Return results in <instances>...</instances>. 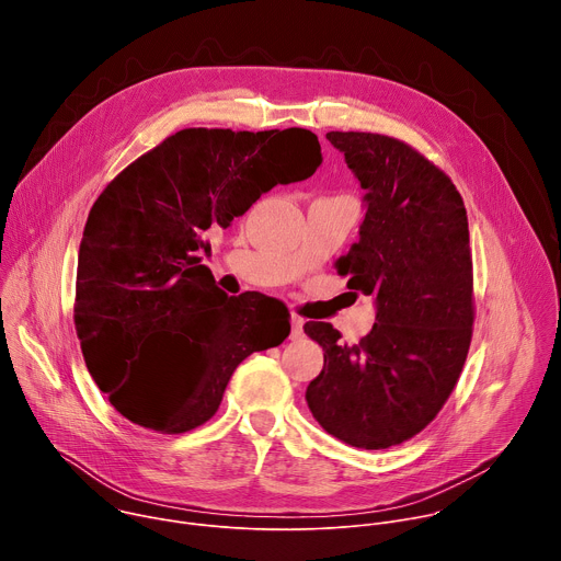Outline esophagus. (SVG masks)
I'll list each match as a JSON object with an SVG mask.
<instances>
[{
  "label": "esophagus",
  "mask_w": 561,
  "mask_h": 561,
  "mask_svg": "<svg viewBox=\"0 0 561 561\" xmlns=\"http://www.w3.org/2000/svg\"><path fill=\"white\" fill-rule=\"evenodd\" d=\"M301 335H304V319L297 317V314H293V317H290V337H293V340H299Z\"/></svg>",
  "instance_id": "esophagus-1"
}]
</instances>
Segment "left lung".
<instances>
[{
  "label": "left lung",
  "mask_w": 561,
  "mask_h": 561,
  "mask_svg": "<svg viewBox=\"0 0 561 561\" xmlns=\"http://www.w3.org/2000/svg\"><path fill=\"white\" fill-rule=\"evenodd\" d=\"M327 139L364 188L359 239L335 266L351 290L373 297L375 324L353 346L327 322L304 324L324 348L306 402L333 437L379 450L426 428L463 368L472 335L468 217L448 175L409 144L353 130Z\"/></svg>",
  "instance_id": "obj_1"
}]
</instances>
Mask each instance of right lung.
<instances>
[{
    "label": "right lung",
    "mask_w": 561,
    "mask_h": 561,
    "mask_svg": "<svg viewBox=\"0 0 561 561\" xmlns=\"http://www.w3.org/2000/svg\"><path fill=\"white\" fill-rule=\"evenodd\" d=\"M319 164L322 146L306 128H184L104 188L79 244L75 329L119 415L157 433L193 431L217 413L239 364L288 337L271 297H228L197 253L208 230ZM171 356L179 370L164 382Z\"/></svg>",
    "instance_id": "1"
}]
</instances>
